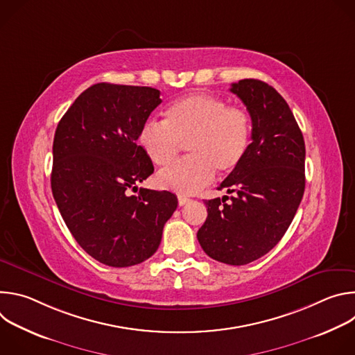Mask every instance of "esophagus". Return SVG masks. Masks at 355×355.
Here are the masks:
<instances>
[{
	"mask_svg": "<svg viewBox=\"0 0 355 355\" xmlns=\"http://www.w3.org/2000/svg\"><path fill=\"white\" fill-rule=\"evenodd\" d=\"M189 200H191V199L187 198V196H178V205H180V207H184V205L188 204Z\"/></svg>",
	"mask_w": 355,
	"mask_h": 355,
	"instance_id": "esophagus-1",
	"label": "esophagus"
}]
</instances>
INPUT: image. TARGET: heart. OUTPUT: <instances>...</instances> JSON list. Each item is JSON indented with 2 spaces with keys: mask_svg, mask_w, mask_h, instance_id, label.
<instances>
[{
  "mask_svg": "<svg viewBox=\"0 0 355 355\" xmlns=\"http://www.w3.org/2000/svg\"><path fill=\"white\" fill-rule=\"evenodd\" d=\"M250 140V114L202 92L174 101L164 111V123L147 121L137 135L144 156L159 167L171 164L181 144H187L191 157L156 177L157 187L182 195L195 193L212 182L216 170L233 173L243 163Z\"/></svg>",
  "mask_w": 355,
  "mask_h": 355,
  "instance_id": "heart-1",
  "label": "heart"
}]
</instances>
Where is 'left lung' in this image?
Listing matches in <instances>:
<instances>
[{
    "mask_svg": "<svg viewBox=\"0 0 355 355\" xmlns=\"http://www.w3.org/2000/svg\"><path fill=\"white\" fill-rule=\"evenodd\" d=\"M230 91L251 116V143L243 163L218 187L230 196L205 200L208 218L196 237L211 259L244 266L277 245L297 211L305 192V140L286 101L267 83L245 78Z\"/></svg>",
    "mask_w": 355,
    "mask_h": 355,
    "instance_id": "1",
    "label": "left lung"
}]
</instances>
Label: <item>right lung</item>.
<instances>
[{"label": "right lung", "mask_w": 355, "mask_h": 355, "mask_svg": "<svg viewBox=\"0 0 355 355\" xmlns=\"http://www.w3.org/2000/svg\"><path fill=\"white\" fill-rule=\"evenodd\" d=\"M160 104L156 88L98 83L80 94L55 133L50 182L58 208L83 250L110 267L153 256L178 205L168 191L129 193L155 171L136 141Z\"/></svg>", "instance_id": "obj_1"}]
</instances>
